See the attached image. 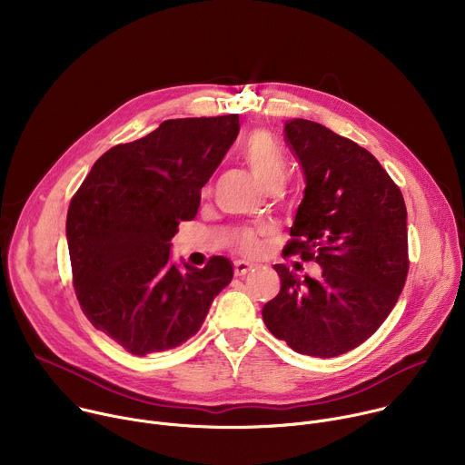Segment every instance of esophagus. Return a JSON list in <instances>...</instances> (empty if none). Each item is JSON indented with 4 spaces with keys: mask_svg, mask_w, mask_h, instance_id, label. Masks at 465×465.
<instances>
[{
    "mask_svg": "<svg viewBox=\"0 0 465 465\" xmlns=\"http://www.w3.org/2000/svg\"><path fill=\"white\" fill-rule=\"evenodd\" d=\"M253 271V264H250L248 261H235V276H246L248 272Z\"/></svg>",
    "mask_w": 465,
    "mask_h": 465,
    "instance_id": "34e87169",
    "label": "esophagus"
}]
</instances>
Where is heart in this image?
I'll return each mask as SVG.
<instances>
[{
	"instance_id": "b5f03b06",
	"label": "heart",
	"mask_w": 465,
	"mask_h": 465,
	"mask_svg": "<svg viewBox=\"0 0 465 465\" xmlns=\"http://www.w3.org/2000/svg\"><path fill=\"white\" fill-rule=\"evenodd\" d=\"M242 158L257 176V180L269 187L276 182H283L287 174V158L282 145L264 130H255L242 143ZM241 252L255 255L261 250V239L257 233L244 230L235 239Z\"/></svg>"
}]
</instances>
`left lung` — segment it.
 Segmentation results:
<instances>
[{
  "label": "left lung",
  "instance_id": "left-lung-1",
  "mask_svg": "<svg viewBox=\"0 0 465 465\" xmlns=\"http://www.w3.org/2000/svg\"><path fill=\"white\" fill-rule=\"evenodd\" d=\"M285 138L305 176L287 250L322 271L300 280L274 264L282 289L264 303L262 320L294 351L331 359L368 341L400 298L407 208L400 187L355 142L307 119L285 121Z\"/></svg>",
  "mask_w": 465,
  "mask_h": 465
}]
</instances>
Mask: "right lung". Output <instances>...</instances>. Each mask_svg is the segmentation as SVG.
<instances>
[{"mask_svg":"<svg viewBox=\"0 0 465 465\" xmlns=\"http://www.w3.org/2000/svg\"><path fill=\"white\" fill-rule=\"evenodd\" d=\"M239 134V115L167 119L106 151L65 219L74 285L92 325L132 355L183 344L232 282L226 257L206 269L171 261V239L193 221L201 191Z\"/></svg>","mask_w":465,"mask_h":465,"instance_id":"right-lung-1","label":"right lung"}]
</instances>
